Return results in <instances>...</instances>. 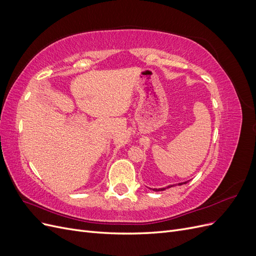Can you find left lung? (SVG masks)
I'll list each match as a JSON object with an SVG mask.
<instances>
[{
    "label": "left lung",
    "mask_w": 256,
    "mask_h": 256,
    "mask_svg": "<svg viewBox=\"0 0 256 256\" xmlns=\"http://www.w3.org/2000/svg\"><path fill=\"white\" fill-rule=\"evenodd\" d=\"M189 182V180H188ZM188 182H178V184H168V186H166V188H159V189H152L154 191H164V190H166V189H168V188H171V187H175V186H182V184H187Z\"/></svg>",
    "instance_id": "1"
}]
</instances>
